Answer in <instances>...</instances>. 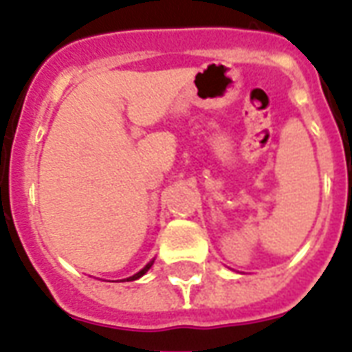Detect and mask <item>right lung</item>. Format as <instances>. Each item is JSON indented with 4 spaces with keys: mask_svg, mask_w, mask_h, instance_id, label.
<instances>
[{
    "mask_svg": "<svg viewBox=\"0 0 352 352\" xmlns=\"http://www.w3.org/2000/svg\"><path fill=\"white\" fill-rule=\"evenodd\" d=\"M151 264H153V263H150V264H146L144 268H142V270L138 272V274H135V276H131V278H127V281H133V279H138V278H140V276H144L146 272L150 270V266H151Z\"/></svg>",
    "mask_w": 352,
    "mask_h": 352,
    "instance_id": "add662e5",
    "label": "right lung"
}]
</instances>
